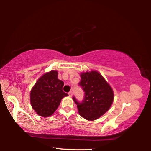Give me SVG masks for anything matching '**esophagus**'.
Listing matches in <instances>:
<instances>
[{"instance_id": "34e87169", "label": "esophagus", "mask_w": 151, "mask_h": 151, "mask_svg": "<svg viewBox=\"0 0 151 151\" xmlns=\"http://www.w3.org/2000/svg\"><path fill=\"white\" fill-rule=\"evenodd\" d=\"M68 95H69V96L72 97L73 96V92L72 91H70L69 93H68Z\"/></svg>"}]
</instances>
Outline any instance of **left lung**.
I'll return each mask as SVG.
<instances>
[{
    "mask_svg": "<svg viewBox=\"0 0 151 151\" xmlns=\"http://www.w3.org/2000/svg\"><path fill=\"white\" fill-rule=\"evenodd\" d=\"M79 83L85 92L84 100L75 101L80 115L88 121H94L103 116L111 106L114 99L113 91L105 79L96 70L82 73Z\"/></svg>",
    "mask_w": 151,
    "mask_h": 151,
    "instance_id": "obj_1",
    "label": "left lung"
}]
</instances>
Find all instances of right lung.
Returning a JSON list of instances; mask_svg holds the SVG:
<instances>
[{
	"label": "right lung",
	"mask_w": 151,
	"mask_h": 151,
	"mask_svg": "<svg viewBox=\"0 0 151 151\" xmlns=\"http://www.w3.org/2000/svg\"><path fill=\"white\" fill-rule=\"evenodd\" d=\"M63 81L58 78V71L51 70L38 79L30 93V104L34 111L42 117L52 115L65 96Z\"/></svg>",
	"instance_id": "obj_1"
}]
</instances>
